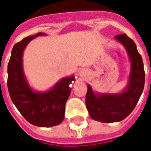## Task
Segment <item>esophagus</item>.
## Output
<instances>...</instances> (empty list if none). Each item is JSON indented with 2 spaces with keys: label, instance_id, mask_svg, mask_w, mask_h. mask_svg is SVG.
<instances>
[{
  "label": "esophagus",
  "instance_id": "esophagus-1",
  "mask_svg": "<svg viewBox=\"0 0 151 151\" xmlns=\"http://www.w3.org/2000/svg\"><path fill=\"white\" fill-rule=\"evenodd\" d=\"M78 73H80V74H82V73H85V72L84 70H81V69H80V70H78Z\"/></svg>",
  "mask_w": 151,
  "mask_h": 151
}]
</instances>
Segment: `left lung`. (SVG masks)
Here are the masks:
<instances>
[{"label":"left lung","mask_w":151,"mask_h":151,"mask_svg":"<svg viewBox=\"0 0 151 151\" xmlns=\"http://www.w3.org/2000/svg\"><path fill=\"white\" fill-rule=\"evenodd\" d=\"M124 46L131 62V71L126 88L119 93H96L89 85L85 104L90 117L103 123L121 122L127 117L138 103L143 91L145 72L140 54L135 42L126 34L114 37Z\"/></svg>","instance_id":"obj_1"}]
</instances>
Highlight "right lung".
Instances as JSON below:
<instances>
[{"mask_svg":"<svg viewBox=\"0 0 151 151\" xmlns=\"http://www.w3.org/2000/svg\"><path fill=\"white\" fill-rule=\"evenodd\" d=\"M45 35L40 32L14 45L8 65V88L12 101L27 122L48 128L63 121L65 105L71 92L70 85L75 78L73 76L62 78L46 92H37L29 86L22 66L23 51L33 39Z\"/></svg>","mask_w":151,"mask_h":151,"instance_id":"add662e5","label":"right lung"}]
</instances>
